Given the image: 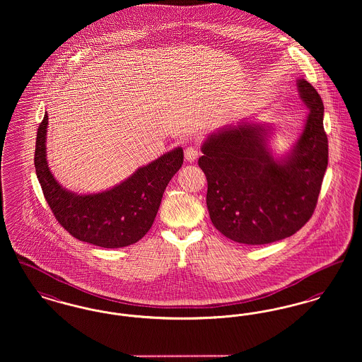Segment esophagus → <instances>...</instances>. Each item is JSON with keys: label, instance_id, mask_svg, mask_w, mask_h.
I'll return each instance as SVG.
<instances>
[{"label": "esophagus", "instance_id": "esophagus-1", "mask_svg": "<svg viewBox=\"0 0 362 362\" xmlns=\"http://www.w3.org/2000/svg\"><path fill=\"white\" fill-rule=\"evenodd\" d=\"M199 158V151L194 148V147H188V148H185V159L188 160V162H194L196 159Z\"/></svg>", "mask_w": 362, "mask_h": 362}]
</instances>
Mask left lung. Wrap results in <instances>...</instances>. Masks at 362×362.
Listing matches in <instances>:
<instances>
[{"instance_id":"8db88e82","label":"left lung","mask_w":362,"mask_h":362,"mask_svg":"<svg viewBox=\"0 0 362 362\" xmlns=\"http://www.w3.org/2000/svg\"><path fill=\"white\" fill-rule=\"evenodd\" d=\"M297 88L309 113L287 153L269 147L274 127L255 117L207 136L199 166L207 177V209L230 240L263 245L297 233L312 216L328 165L323 100L305 78Z\"/></svg>"}]
</instances>
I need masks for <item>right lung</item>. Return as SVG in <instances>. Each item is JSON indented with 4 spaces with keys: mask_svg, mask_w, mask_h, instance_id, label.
<instances>
[{
    "mask_svg": "<svg viewBox=\"0 0 362 362\" xmlns=\"http://www.w3.org/2000/svg\"><path fill=\"white\" fill-rule=\"evenodd\" d=\"M49 115L37 134L35 170L47 204L59 225L75 238L102 247H122L141 240L151 228L163 192L184 162L175 147L115 185L98 193L80 194L64 188L50 172L46 158Z\"/></svg>",
    "mask_w": 362,
    "mask_h": 362,
    "instance_id": "1",
    "label": "right lung"
}]
</instances>
